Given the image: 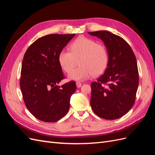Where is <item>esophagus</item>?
Returning a JSON list of instances; mask_svg holds the SVG:
<instances>
[{"label":"esophagus","mask_w":155,"mask_h":155,"mask_svg":"<svg viewBox=\"0 0 155 155\" xmlns=\"http://www.w3.org/2000/svg\"><path fill=\"white\" fill-rule=\"evenodd\" d=\"M81 85H82L81 83H80V82H76V86H77L78 88H80L81 87Z\"/></svg>","instance_id":"obj_1"}]
</instances>
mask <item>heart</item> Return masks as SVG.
<instances>
[{
    "instance_id": "b5f03b06",
    "label": "heart",
    "mask_w": 155,
    "mask_h": 155,
    "mask_svg": "<svg viewBox=\"0 0 155 155\" xmlns=\"http://www.w3.org/2000/svg\"><path fill=\"white\" fill-rule=\"evenodd\" d=\"M70 51L63 50L59 54V62L61 68L70 73L79 61L81 67L69 74L70 80L85 81L93 75L97 76L105 71L109 54L105 46L92 39L80 36L70 45Z\"/></svg>"
}]
</instances>
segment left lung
Returning <instances> with one entry per match:
<instances>
[{"instance_id":"left-lung-1","label":"left lung","mask_w":155,"mask_h":155,"mask_svg":"<svg viewBox=\"0 0 155 155\" xmlns=\"http://www.w3.org/2000/svg\"><path fill=\"white\" fill-rule=\"evenodd\" d=\"M88 33L104 41L109 54L104 74L91 83L92 110L106 120L120 118L130 110L136 100L139 82L137 59L121 37L105 30Z\"/></svg>"}]
</instances>
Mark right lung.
Masks as SVG:
<instances>
[{
	"mask_svg": "<svg viewBox=\"0 0 155 155\" xmlns=\"http://www.w3.org/2000/svg\"><path fill=\"white\" fill-rule=\"evenodd\" d=\"M75 34H50L37 39L27 49L21 67L20 87L27 109L36 118L55 122L68 112L76 83L58 85L64 78L60 51Z\"/></svg>",
	"mask_w": 155,
	"mask_h": 155,
	"instance_id": "right-lung-1",
	"label": "right lung"
}]
</instances>
